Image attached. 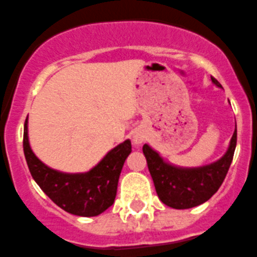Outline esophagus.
<instances>
[{"mask_svg": "<svg viewBox=\"0 0 257 257\" xmlns=\"http://www.w3.org/2000/svg\"><path fill=\"white\" fill-rule=\"evenodd\" d=\"M143 141H145V134L142 132H136L133 134V142L136 145H141V143H143Z\"/></svg>", "mask_w": 257, "mask_h": 257, "instance_id": "1", "label": "esophagus"}]
</instances>
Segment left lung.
I'll use <instances>...</instances> for the list:
<instances>
[{
	"mask_svg": "<svg viewBox=\"0 0 257 257\" xmlns=\"http://www.w3.org/2000/svg\"><path fill=\"white\" fill-rule=\"evenodd\" d=\"M218 87L220 83L212 77ZM237 143V129L227 152L218 161L200 167H179L169 164L148 145L143 146L148 170L160 200L175 209H189L209 200L222 185L233 160Z\"/></svg>",
	"mask_w": 257,
	"mask_h": 257,
	"instance_id": "8db88e82",
	"label": "left lung"
}]
</instances>
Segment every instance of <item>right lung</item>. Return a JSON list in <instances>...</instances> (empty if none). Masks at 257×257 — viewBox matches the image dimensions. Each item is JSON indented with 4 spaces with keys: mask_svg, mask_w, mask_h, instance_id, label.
I'll list each match as a JSON object with an SVG mask.
<instances>
[{
    "mask_svg": "<svg viewBox=\"0 0 257 257\" xmlns=\"http://www.w3.org/2000/svg\"><path fill=\"white\" fill-rule=\"evenodd\" d=\"M131 152L132 143L126 140L109 151L90 171L67 174L50 169L34 155L29 143L28 117L24 125V155L33 179L59 208L80 217H95L111 207L121 169Z\"/></svg>",
    "mask_w": 257,
    "mask_h": 257,
    "instance_id": "obj_1",
    "label": "right lung"
}]
</instances>
